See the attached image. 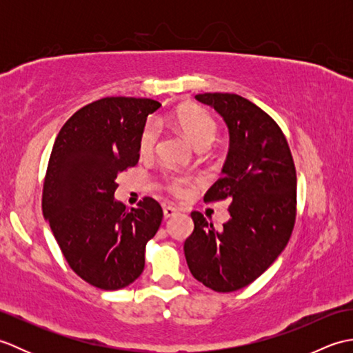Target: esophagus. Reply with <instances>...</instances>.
Returning <instances> with one entry per match:
<instances>
[{"label": "esophagus", "mask_w": 353, "mask_h": 353, "mask_svg": "<svg viewBox=\"0 0 353 353\" xmlns=\"http://www.w3.org/2000/svg\"><path fill=\"white\" fill-rule=\"evenodd\" d=\"M179 212V209L174 206H163V216L165 219H170V216L176 215Z\"/></svg>", "instance_id": "1"}]
</instances>
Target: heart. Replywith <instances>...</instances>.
I'll return each mask as SVG.
<instances>
[{"label": "heart", "instance_id": "1", "mask_svg": "<svg viewBox=\"0 0 353 353\" xmlns=\"http://www.w3.org/2000/svg\"><path fill=\"white\" fill-rule=\"evenodd\" d=\"M171 123L188 137L197 150H206L211 147L216 134H219V125H216L215 119L200 108L190 106L176 110L174 115L171 117ZM157 138H159V133H157L156 123L148 121L139 138L141 153L152 154L156 150ZM186 185L188 182L185 179H172L170 182V191L176 196H183L186 192Z\"/></svg>", "mask_w": 353, "mask_h": 353}]
</instances>
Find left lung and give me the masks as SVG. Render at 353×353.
Returning a JSON list of instances; mask_svg holds the SVG:
<instances>
[{"instance_id": "1", "label": "left lung", "mask_w": 353, "mask_h": 353, "mask_svg": "<svg viewBox=\"0 0 353 353\" xmlns=\"http://www.w3.org/2000/svg\"><path fill=\"white\" fill-rule=\"evenodd\" d=\"M196 100L219 112L229 130L221 177L205 201L232 203L220 230L194 211L183 250L199 282L230 292L258 279L288 244L296 220V168L281 127L256 104L221 92L199 94Z\"/></svg>"}]
</instances>
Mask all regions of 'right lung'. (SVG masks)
<instances>
[{
	"label": "right lung",
	"instance_id": "right-lung-1",
	"mask_svg": "<svg viewBox=\"0 0 353 353\" xmlns=\"http://www.w3.org/2000/svg\"><path fill=\"white\" fill-rule=\"evenodd\" d=\"M159 108L150 99L106 97L77 110L52 145L42 212L74 273L97 288L137 281L161 226L154 199L132 209L115 200L118 172L138 163L147 117Z\"/></svg>",
	"mask_w": 353,
	"mask_h": 353
}]
</instances>
